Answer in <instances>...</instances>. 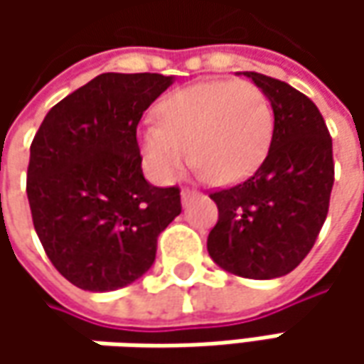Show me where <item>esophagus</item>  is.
<instances>
[{
    "mask_svg": "<svg viewBox=\"0 0 364 364\" xmlns=\"http://www.w3.org/2000/svg\"><path fill=\"white\" fill-rule=\"evenodd\" d=\"M196 196V190H190V188H184L182 190V203L188 204V200H192Z\"/></svg>",
    "mask_w": 364,
    "mask_h": 364,
    "instance_id": "1",
    "label": "esophagus"
}]
</instances>
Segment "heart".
Wrapping results in <instances>:
<instances>
[{"label": "heart", "instance_id": "b5f03b06", "mask_svg": "<svg viewBox=\"0 0 364 364\" xmlns=\"http://www.w3.org/2000/svg\"><path fill=\"white\" fill-rule=\"evenodd\" d=\"M272 135V105L255 85L200 82L166 97L160 121H147L139 144L158 182H172L190 156L210 180L235 182L263 161Z\"/></svg>", "mask_w": 364, "mask_h": 364}]
</instances>
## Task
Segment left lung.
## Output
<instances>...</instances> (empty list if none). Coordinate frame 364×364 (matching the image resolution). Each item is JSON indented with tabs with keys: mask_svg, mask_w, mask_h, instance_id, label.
Returning a JSON list of instances; mask_svg holds the SVG:
<instances>
[{
	"mask_svg": "<svg viewBox=\"0 0 364 364\" xmlns=\"http://www.w3.org/2000/svg\"><path fill=\"white\" fill-rule=\"evenodd\" d=\"M245 75L272 103V146L255 174L208 194L218 220L206 247L225 272L273 279L300 265L326 220L334 184L332 137L304 92L259 73Z\"/></svg>",
	"mask_w": 364,
	"mask_h": 364,
	"instance_id": "left-lung-1",
	"label": "left lung"
}]
</instances>
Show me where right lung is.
Masks as SVG:
<instances>
[{
    "label": "right lung",
    "instance_id": "right-lung-1",
    "mask_svg": "<svg viewBox=\"0 0 364 364\" xmlns=\"http://www.w3.org/2000/svg\"><path fill=\"white\" fill-rule=\"evenodd\" d=\"M172 77L105 73L52 107L30 146L26 192L52 265L73 286L111 291L151 267L180 210L178 186L141 172L137 125Z\"/></svg>",
    "mask_w": 364,
    "mask_h": 364
}]
</instances>
